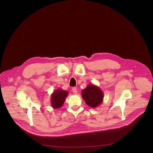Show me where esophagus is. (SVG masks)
<instances>
[{"mask_svg": "<svg viewBox=\"0 0 153 153\" xmlns=\"http://www.w3.org/2000/svg\"><path fill=\"white\" fill-rule=\"evenodd\" d=\"M72 91H73L74 94H75V95H76V94H77V88H73Z\"/></svg>", "mask_w": 153, "mask_h": 153, "instance_id": "esophagus-1", "label": "esophagus"}]
</instances>
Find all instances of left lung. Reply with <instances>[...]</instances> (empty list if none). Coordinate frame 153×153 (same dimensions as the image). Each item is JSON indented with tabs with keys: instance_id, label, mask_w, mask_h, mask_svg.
I'll return each mask as SVG.
<instances>
[{
	"instance_id": "obj_1",
	"label": "left lung",
	"mask_w": 153,
	"mask_h": 153,
	"mask_svg": "<svg viewBox=\"0 0 153 153\" xmlns=\"http://www.w3.org/2000/svg\"><path fill=\"white\" fill-rule=\"evenodd\" d=\"M81 95L85 103L92 108H96L101 104L104 94L100 88L92 84H89L81 92Z\"/></svg>"
}]
</instances>
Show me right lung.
Listing matches in <instances>:
<instances>
[{"instance_id": "obj_1", "label": "right lung", "mask_w": 153, "mask_h": 153, "mask_svg": "<svg viewBox=\"0 0 153 153\" xmlns=\"http://www.w3.org/2000/svg\"><path fill=\"white\" fill-rule=\"evenodd\" d=\"M69 92L58 88L51 95V105L54 109L61 108L65 101Z\"/></svg>"}]
</instances>
